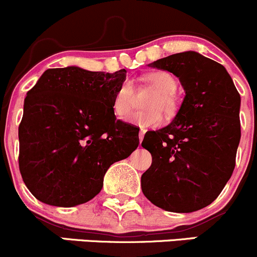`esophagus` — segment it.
Here are the masks:
<instances>
[{"label": "esophagus", "instance_id": "obj_1", "mask_svg": "<svg viewBox=\"0 0 257 257\" xmlns=\"http://www.w3.org/2000/svg\"><path fill=\"white\" fill-rule=\"evenodd\" d=\"M144 134H145V131L144 129H142L141 132H139V142H143V138H144Z\"/></svg>", "mask_w": 257, "mask_h": 257}]
</instances>
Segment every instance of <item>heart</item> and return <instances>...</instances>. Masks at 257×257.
Returning <instances> with one entry per match:
<instances>
[{"instance_id":"1","label":"heart","mask_w":257,"mask_h":257,"mask_svg":"<svg viewBox=\"0 0 257 257\" xmlns=\"http://www.w3.org/2000/svg\"><path fill=\"white\" fill-rule=\"evenodd\" d=\"M143 80L155 89V94L148 102L150 109L134 113L131 116V123L142 128H152L162 124L164 113L172 116L179 108L177 94L178 80L173 74L165 71H157L145 74ZM134 108V88L131 82L125 80L119 85L113 98V112L116 118L124 119Z\"/></svg>"}]
</instances>
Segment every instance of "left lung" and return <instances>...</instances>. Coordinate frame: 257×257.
<instances>
[{"instance_id":"8db88e82","label":"left lung","mask_w":257,"mask_h":257,"mask_svg":"<svg viewBox=\"0 0 257 257\" xmlns=\"http://www.w3.org/2000/svg\"><path fill=\"white\" fill-rule=\"evenodd\" d=\"M180 79L185 98L169 125L148 132L142 147L152 154L142 190L158 208L173 212L203 209L231 177L240 129V94L217 62L183 52L150 64Z\"/></svg>"}]
</instances>
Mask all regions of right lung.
I'll return each instance as SVG.
<instances>
[{
    "label": "right lung",
    "instance_id": "right-lung-1",
    "mask_svg": "<svg viewBox=\"0 0 257 257\" xmlns=\"http://www.w3.org/2000/svg\"><path fill=\"white\" fill-rule=\"evenodd\" d=\"M125 73L51 68L28 90L18 165L38 200L66 208L87 203L100 191L108 168L138 148L139 129L113 112Z\"/></svg>",
    "mask_w": 257,
    "mask_h": 257
}]
</instances>
